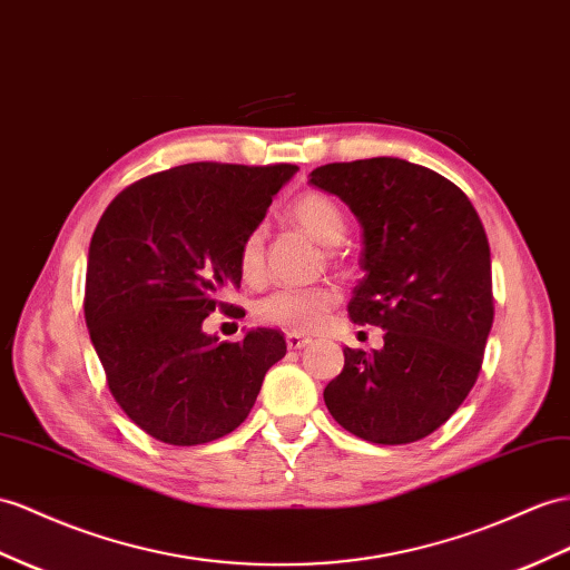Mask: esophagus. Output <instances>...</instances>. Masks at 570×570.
<instances>
[{
  "label": "esophagus",
  "mask_w": 570,
  "mask_h": 570,
  "mask_svg": "<svg viewBox=\"0 0 570 570\" xmlns=\"http://www.w3.org/2000/svg\"><path fill=\"white\" fill-rule=\"evenodd\" d=\"M308 344H311V337H303V334H296V332L286 334V346L291 348V352H301V348Z\"/></svg>",
  "instance_id": "obj_1"
}]
</instances>
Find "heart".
<instances>
[{
    "instance_id": "b5f03b06",
    "label": "heart",
    "mask_w": 570,
    "mask_h": 570,
    "mask_svg": "<svg viewBox=\"0 0 570 570\" xmlns=\"http://www.w3.org/2000/svg\"><path fill=\"white\" fill-rule=\"evenodd\" d=\"M291 218L311 233L323 245L340 243L346 230L344 212L325 193H305L291 202ZM238 265L245 282H259L265 274V228L259 224L245 233L238 247ZM340 303V291L323 284L308 288H276L255 305V317L269 327L286 332H315L325 323L334 305Z\"/></svg>"
}]
</instances>
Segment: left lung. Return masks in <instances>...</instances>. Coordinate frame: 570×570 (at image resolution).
I'll return each mask as SVG.
<instances>
[{"label": "left lung", "mask_w": 570, "mask_h": 570, "mask_svg": "<svg viewBox=\"0 0 570 570\" xmlns=\"http://www.w3.org/2000/svg\"><path fill=\"white\" fill-rule=\"evenodd\" d=\"M311 183L337 195L363 228L356 325L385 330L383 348H344L325 404L348 433L377 445L441 429L470 395L493 325L487 230L462 189L402 158L327 164Z\"/></svg>", "instance_id": "1"}]
</instances>
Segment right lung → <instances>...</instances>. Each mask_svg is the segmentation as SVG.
I'll return each instance as SVG.
<instances>
[{
	"label": "right lung",
	"mask_w": 570,
	"mask_h": 570,
	"mask_svg": "<svg viewBox=\"0 0 570 570\" xmlns=\"http://www.w3.org/2000/svg\"><path fill=\"white\" fill-rule=\"evenodd\" d=\"M298 168L185 164L125 187L100 216L86 265L83 317L115 402L168 445L236 431L265 373L284 358L282 332L243 342L202 330L240 288L238 247Z\"/></svg>",
	"instance_id": "1"
}]
</instances>
